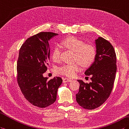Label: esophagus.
Listing matches in <instances>:
<instances>
[{
    "mask_svg": "<svg viewBox=\"0 0 129 129\" xmlns=\"http://www.w3.org/2000/svg\"><path fill=\"white\" fill-rule=\"evenodd\" d=\"M71 81V79H68V78H64L62 79V82L63 83H66V82H70Z\"/></svg>",
    "mask_w": 129,
    "mask_h": 129,
    "instance_id": "esophagus-1",
    "label": "esophagus"
}]
</instances>
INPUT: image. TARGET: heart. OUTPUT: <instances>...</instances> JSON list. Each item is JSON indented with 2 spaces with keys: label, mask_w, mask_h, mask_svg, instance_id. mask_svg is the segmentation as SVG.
Listing matches in <instances>:
<instances>
[{
  "label": "heart",
  "mask_w": 129,
  "mask_h": 129,
  "mask_svg": "<svg viewBox=\"0 0 129 129\" xmlns=\"http://www.w3.org/2000/svg\"><path fill=\"white\" fill-rule=\"evenodd\" d=\"M62 46L75 52L74 60L80 62L83 67H88L94 62L96 56L95 47L91 44H84L80 39L74 36L64 38L61 41ZM61 48L56 46L52 52L53 61H58L60 58ZM79 62L73 64H64L56 69V73L68 77H72L76 75L81 70V65Z\"/></svg>",
  "instance_id": "obj_1"
}]
</instances>
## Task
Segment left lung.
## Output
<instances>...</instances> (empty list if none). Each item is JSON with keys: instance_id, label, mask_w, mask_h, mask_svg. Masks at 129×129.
Here are the masks:
<instances>
[{"instance_id": "obj_1", "label": "left lung", "mask_w": 129, "mask_h": 129, "mask_svg": "<svg viewBox=\"0 0 129 129\" xmlns=\"http://www.w3.org/2000/svg\"><path fill=\"white\" fill-rule=\"evenodd\" d=\"M97 53L95 60L85 71L91 76L89 83L78 80L79 91L76 94L77 102L86 109H94L103 104L112 91L116 71V56L114 47L102 37L95 40Z\"/></svg>"}]
</instances>
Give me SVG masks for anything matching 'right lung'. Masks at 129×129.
I'll use <instances>...</instances> for the list:
<instances>
[{
    "label": "right lung",
    "instance_id": "1",
    "mask_svg": "<svg viewBox=\"0 0 129 129\" xmlns=\"http://www.w3.org/2000/svg\"><path fill=\"white\" fill-rule=\"evenodd\" d=\"M41 32L27 39L21 47L17 61V81L24 97L32 105L46 108L55 102L60 77L48 80L43 74L49 65L50 39L57 35Z\"/></svg>",
    "mask_w": 129,
    "mask_h": 129
}]
</instances>
